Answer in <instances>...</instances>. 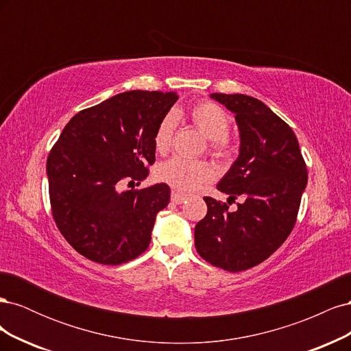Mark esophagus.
<instances>
[{
  "label": "esophagus",
  "mask_w": 351,
  "mask_h": 351,
  "mask_svg": "<svg viewBox=\"0 0 351 351\" xmlns=\"http://www.w3.org/2000/svg\"><path fill=\"white\" fill-rule=\"evenodd\" d=\"M184 200H186V197H184L183 195H180V193H177V192H173V193H171V202H173V204L180 205V204H183Z\"/></svg>",
  "instance_id": "1"
}]
</instances>
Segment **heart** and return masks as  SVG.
I'll return each mask as SVG.
<instances>
[{"mask_svg":"<svg viewBox=\"0 0 351 351\" xmlns=\"http://www.w3.org/2000/svg\"><path fill=\"white\" fill-rule=\"evenodd\" d=\"M189 119L196 129L208 139L209 152L221 159H226L231 155L232 146L228 139V130L231 127L230 114L219 107L218 104L204 101L193 105L189 111ZM177 127V114L168 112L159 121L154 145L159 154H165L173 143V136ZM156 178L161 183H165L176 189L177 192L192 193L199 187L210 182L215 173L205 161H193V159H184L174 156L168 161L159 164L156 168Z\"/></svg>","mask_w":351,"mask_h":351,"instance_id":"obj_1","label":"heart"}]
</instances>
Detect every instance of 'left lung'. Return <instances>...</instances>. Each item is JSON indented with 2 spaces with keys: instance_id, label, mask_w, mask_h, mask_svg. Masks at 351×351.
Segmentation results:
<instances>
[{
  "instance_id": "8db88e82",
  "label": "left lung",
  "mask_w": 351,
  "mask_h": 351,
  "mask_svg": "<svg viewBox=\"0 0 351 351\" xmlns=\"http://www.w3.org/2000/svg\"><path fill=\"white\" fill-rule=\"evenodd\" d=\"M212 99L236 114L240 154L217 189L245 202L232 213L227 204L204 197L206 217L195 227L197 253L228 272L256 267L290 236L307 184L306 162L291 127L262 101L234 93Z\"/></svg>"
}]
</instances>
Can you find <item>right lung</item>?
<instances>
[{
  "label": "right lung",
  "instance_id": "obj_1",
  "mask_svg": "<svg viewBox=\"0 0 351 351\" xmlns=\"http://www.w3.org/2000/svg\"><path fill=\"white\" fill-rule=\"evenodd\" d=\"M177 99L176 92L119 93L77 112L52 146L47 161L52 217L82 256L121 265L149 247L156 214L171 190L159 183L120 193L119 186L147 177L155 130Z\"/></svg>",
  "mask_w": 351,
  "mask_h": 351
}]
</instances>
